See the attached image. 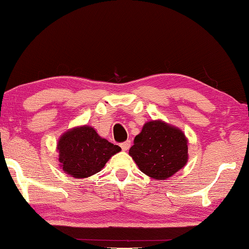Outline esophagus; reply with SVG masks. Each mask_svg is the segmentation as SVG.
I'll return each mask as SVG.
<instances>
[{
    "mask_svg": "<svg viewBox=\"0 0 249 249\" xmlns=\"http://www.w3.org/2000/svg\"><path fill=\"white\" fill-rule=\"evenodd\" d=\"M120 146H121V148H122V150H124V151L128 150L129 147H130V140H126V142H122V143L120 144Z\"/></svg>",
    "mask_w": 249,
    "mask_h": 249,
    "instance_id": "34e87169",
    "label": "esophagus"
}]
</instances>
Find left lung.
I'll use <instances>...</instances> for the list:
<instances>
[{"label": "left lung", "instance_id": "8db88e82", "mask_svg": "<svg viewBox=\"0 0 249 249\" xmlns=\"http://www.w3.org/2000/svg\"><path fill=\"white\" fill-rule=\"evenodd\" d=\"M187 143V138L179 128L162 121H150L135 137L129 156L142 173L162 180L186 164Z\"/></svg>", "mask_w": 249, "mask_h": 249}]
</instances>
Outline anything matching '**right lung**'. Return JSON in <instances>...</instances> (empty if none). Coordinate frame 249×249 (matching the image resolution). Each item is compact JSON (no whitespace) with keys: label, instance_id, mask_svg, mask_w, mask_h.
I'll return each instance as SVG.
<instances>
[{"label":"right lung","instance_id":"add662e5","mask_svg":"<svg viewBox=\"0 0 249 249\" xmlns=\"http://www.w3.org/2000/svg\"><path fill=\"white\" fill-rule=\"evenodd\" d=\"M58 162L66 174L75 178H89L101 171L121 147L99 136L91 126L67 130L57 142Z\"/></svg>","mask_w":249,"mask_h":249}]
</instances>
